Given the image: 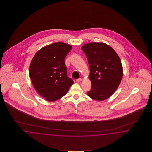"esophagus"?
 Segmentation results:
<instances>
[{"label": "esophagus", "instance_id": "obj_1", "mask_svg": "<svg viewBox=\"0 0 152 152\" xmlns=\"http://www.w3.org/2000/svg\"><path fill=\"white\" fill-rule=\"evenodd\" d=\"M81 81H82V79H81V78H79V79H77L76 80V81H77V83H80Z\"/></svg>", "mask_w": 152, "mask_h": 152}]
</instances>
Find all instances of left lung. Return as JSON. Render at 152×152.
Here are the masks:
<instances>
[{"label":"left lung","mask_w":152,"mask_h":152,"mask_svg":"<svg viewBox=\"0 0 152 152\" xmlns=\"http://www.w3.org/2000/svg\"><path fill=\"white\" fill-rule=\"evenodd\" d=\"M86 56L92 87L87 95L94 100H105L118 87L123 76L120 57L110 46L104 43L92 42L81 47Z\"/></svg>","instance_id":"obj_1"}]
</instances>
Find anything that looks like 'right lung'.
Segmentation results:
<instances>
[{"label": "right lung", "mask_w": 152, "mask_h": 152, "mask_svg": "<svg viewBox=\"0 0 152 152\" xmlns=\"http://www.w3.org/2000/svg\"><path fill=\"white\" fill-rule=\"evenodd\" d=\"M71 45L56 42L39 50L30 65L29 76L36 91L49 102L58 100L74 83L67 75L65 58Z\"/></svg>", "instance_id": "obj_1"}]
</instances>
